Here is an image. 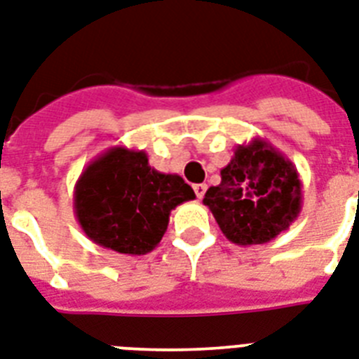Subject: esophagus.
Returning a JSON list of instances; mask_svg holds the SVG:
<instances>
[{
  "label": "esophagus",
  "instance_id": "obj_1",
  "mask_svg": "<svg viewBox=\"0 0 359 359\" xmlns=\"http://www.w3.org/2000/svg\"><path fill=\"white\" fill-rule=\"evenodd\" d=\"M194 191L197 195V198H203L204 194H206V184H195Z\"/></svg>",
  "mask_w": 359,
  "mask_h": 359
}]
</instances>
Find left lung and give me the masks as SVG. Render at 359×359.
Returning a JSON list of instances; mask_svg holds the SVG:
<instances>
[{"label": "left lung", "instance_id": "left-lung-1", "mask_svg": "<svg viewBox=\"0 0 359 359\" xmlns=\"http://www.w3.org/2000/svg\"><path fill=\"white\" fill-rule=\"evenodd\" d=\"M296 165L263 138L237 146L203 203L210 208L226 239L241 246L264 245L288 230L301 212Z\"/></svg>", "mask_w": 359, "mask_h": 359}]
</instances>
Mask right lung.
Masks as SVG:
<instances>
[{"label":"right lung","instance_id":"1","mask_svg":"<svg viewBox=\"0 0 359 359\" xmlns=\"http://www.w3.org/2000/svg\"><path fill=\"white\" fill-rule=\"evenodd\" d=\"M194 198L182 177L153 170L144 151L114 146L76 180L74 213L98 246L144 255L164 237L171 210Z\"/></svg>","mask_w":359,"mask_h":359}]
</instances>
